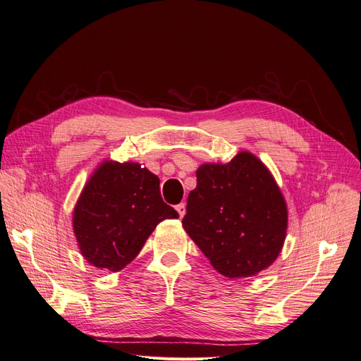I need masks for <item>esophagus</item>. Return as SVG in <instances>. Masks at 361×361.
Masks as SVG:
<instances>
[{
	"label": "esophagus",
	"instance_id": "esophagus-1",
	"mask_svg": "<svg viewBox=\"0 0 361 361\" xmlns=\"http://www.w3.org/2000/svg\"><path fill=\"white\" fill-rule=\"evenodd\" d=\"M176 211H178L179 216L182 218V216L185 215V212H187V206H185V203H179V204L176 206Z\"/></svg>",
	"mask_w": 361,
	"mask_h": 361
}]
</instances>
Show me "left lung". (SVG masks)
I'll use <instances>...</instances> for the list:
<instances>
[{
  "label": "left lung",
  "instance_id": "1",
  "mask_svg": "<svg viewBox=\"0 0 361 361\" xmlns=\"http://www.w3.org/2000/svg\"><path fill=\"white\" fill-rule=\"evenodd\" d=\"M182 226L228 279L253 277L274 264L286 239L288 206L268 167L250 152L227 164H202Z\"/></svg>",
  "mask_w": 361,
  "mask_h": 361
}]
</instances>
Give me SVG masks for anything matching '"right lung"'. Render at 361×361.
Segmentation results:
<instances>
[{"label":"right lung","mask_w":361,"mask_h":361,"mask_svg":"<svg viewBox=\"0 0 361 361\" xmlns=\"http://www.w3.org/2000/svg\"><path fill=\"white\" fill-rule=\"evenodd\" d=\"M179 218L164 203L159 179L141 164L102 161L73 207L72 226L82 257L117 272L133 262L155 227Z\"/></svg>","instance_id":"add662e5"}]
</instances>
